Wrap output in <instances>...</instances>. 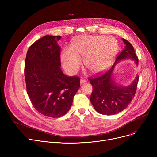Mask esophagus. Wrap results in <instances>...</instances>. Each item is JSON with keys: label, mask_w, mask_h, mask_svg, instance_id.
I'll list each match as a JSON object with an SVG mask.
<instances>
[{"label": "esophagus", "mask_w": 157, "mask_h": 157, "mask_svg": "<svg viewBox=\"0 0 157 157\" xmlns=\"http://www.w3.org/2000/svg\"><path fill=\"white\" fill-rule=\"evenodd\" d=\"M85 82H86V79H85L81 78V79H80V83L81 84H83V83H85Z\"/></svg>", "instance_id": "1"}]
</instances>
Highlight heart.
<instances>
[{
	"label": "heart",
	"instance_id": "obj_1",
	"mask_svg": "<svg viewBox=\"0 0 157 157\" xmlns=\"http://www.w3.org/2000/svg\"><path fill=\"white\" fill-rule=\"evenodd\" d=\"M117 50V42L113 37L84 36L74 41L71 49H63L61 61L66 71L71 74L79 69L81 59H83L85 67L89 72L97 73L111 63Z\"/></svg>",
	"mask_w": 157,
	"mask_h": 157
}]
</instances>
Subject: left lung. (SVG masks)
I'll list each match as a JSON object with an SVG mask.
<instances>
[{
  "label": "left lung",
  "instance_id": "8db88e82",
  "mask_svg": "<svg viewBox=\"0 0 157 157\" xmlns=\"http://www.w3.org/2000/svg\"><path fill=\"white\" fill-rule=\"evenodd\" d=\"M122 39L125 44V49L118 55L113 67L108 72L97 74L88 79L93 86L90 101L95 109L102 114L113 115L124 110L136 94L139 76L128 86H118L112 79L114 65L118 62L130 58L138 65V57L134 47L126 39Z\"/></svg>",
  "mask_w": 157,
  "mask_h": 157
}]
</instances>
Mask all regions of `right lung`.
I'll return each instance as SVG.
<instances>
[{
  "label": "right lung",
  "mask_w": 157,
  "mask_h": 157,
  "mask_svg": "<svg viewBox=\"0 0 157 157\" xmlns=\"http://www.w3.org/2000/svg\"><path fill=\"white\" fill-rule=\"evenodd\" d=\"M61 36H45L29 48L25 62L27 92L34 108L40 114L59 118L68 112L80 87V78L62 72Z\"/></svg>",
  "instance_id": "right-lung-1"
}]
</instances>
